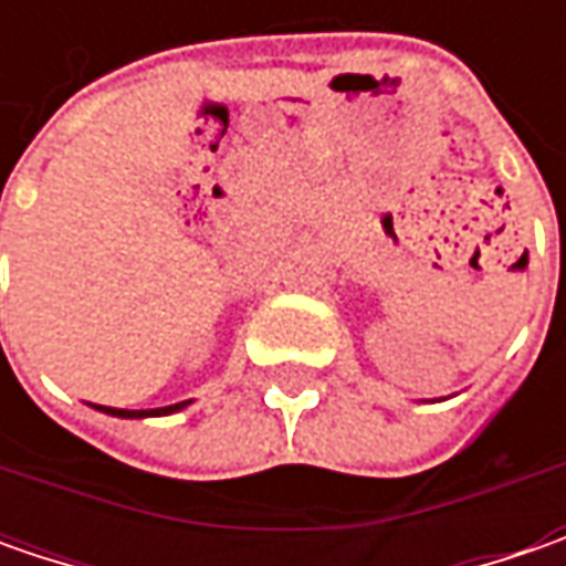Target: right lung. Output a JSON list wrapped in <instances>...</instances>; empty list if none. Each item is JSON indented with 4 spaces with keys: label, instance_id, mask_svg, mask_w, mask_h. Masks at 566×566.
Returning a JSON list of instances; mask_svg holds the SVG:
<instances>
[{
    "label": "right lung",
    "instance_id": "right-lung-1",
    "mask_svg": "<svg viewBox=\"0 0 566 566\" xmlns=\"http://www.w3.org/2000/svg\"><path fill=\"white\" fill-rule=\"evenodd\" d=\"M188 402H172V406H160V409H116V406H94L99 412H106V416H116V419H150V416H172V412H179V409H186Z\"/></svg>",
    "mask_w": 566,
    "mask_h": 566
}]
</instances>
